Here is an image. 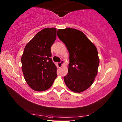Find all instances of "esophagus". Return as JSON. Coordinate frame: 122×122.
<instances>
[{
	"label": "esophagus",
	"mask_w": 122,
	"mask_h": 122,
	"mask_svg": "<svg viewBox=\"0 0 122 122\" xmlns=\"http://www.w3.org/2000/svg\"><path fill=\"white\" fill-rule=\"evenodd\" d=\"M63 63H64V61L61 60V62H60L57 63V65H58L59 67H61L62 66V65L63 64Z\"/></svg>",
	"instance_id": "esophagus-1"
}]
</instances>
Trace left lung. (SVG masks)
<instances>
[{
	"label": "left lung",
	"instance_id": "1",
	"mask_svg": "<svg viewBox=\"0 0 122 122\" xmlns=\"http://www.w3.org/2000/svg\"><path fill=\"white\" fill-rule=\"evenodd\" d=\"M59 38L69 53L66 85L75 93L82 92L92 85L98 74L99 58L97 48L83 32L67 28L57 30Z\"/></svg>",
	"mask_w": 122,
	"mask_h": 122
}]
</instances>
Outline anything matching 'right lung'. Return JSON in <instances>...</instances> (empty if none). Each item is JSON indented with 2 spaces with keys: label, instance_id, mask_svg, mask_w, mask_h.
I'll use <instances>...</instances> for the list:
<instances>
[{
  "label": "right lung",
  "instance_id": "add662e5",
  "mask_svg": "<svg viewBox=\"0 0 122 122\" xmlns=\"http://www.w3.org/2000/svg\"><path fill=\"white\" fill-rule=\"evenodd\" d=\"M56 37V28H45L24 48L21 57L22 70L26 82L36 91L48 89L57 77V68L52 61L51 51Z\"/></svg>",
  "mask_w": 122,
  "mask_h": 122
}]
</instances>
